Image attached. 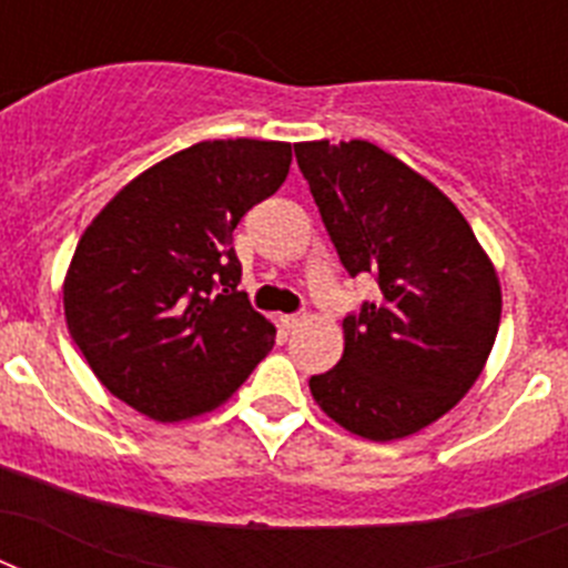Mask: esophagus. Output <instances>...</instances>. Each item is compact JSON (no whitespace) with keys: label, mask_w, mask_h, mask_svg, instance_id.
<instances>
[{"label":"esophagus","mask_w":568,"mask_h":568,"mask_svg":"<svg viewBox=\"0 0 568 568\" xmlns=\"http://www.w3.org/2000/svg\"><path fill=\"white\" fill-rule=\"evenodd\" d=\"M304 321H307V315H281L278 324L284 329H287V333H293V329H298L301 324H304Z\"/></svg>","instance_id":"1"}]
</instances>
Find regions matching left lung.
I'll return each instance as SVG.
<instances>
[{"label": "left lung", "mask_w": 568, "mask_h": 568, "mask_svg": "<svg viewBox=\"0 0 568 568\" xmlns=\"http://www.w3.org/2000/svg\"><path fill=\"white\" fill-rule=\"evenodd\" d=\"M341 264L381 298L344 318V355L310 378L346 433L398 440L435 424L484 373L500 327L495 264L449 195L378 144H295Z\"/></svg>", "instance_id": "1"}]
</instances>
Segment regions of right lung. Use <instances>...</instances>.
<instances>
[{
	"label": "right lung",
	"mask_w": 568,
	"mask_h": 568,
	"mask_svg": "<svg viewBox=\"0 0 568 568\" xmlns=\"http://www.w3.org/2000/svg\"><path fill=\"white\" fill-rule=\"evenodd\" d=\"M290 162V142H199L135 175L82 233L64 321L135 413L162 424L213 413L273 349L275 327L239 293L233 230Z\"/></svg>",
	"instance_id": "add662e5"
}]
</instances>
